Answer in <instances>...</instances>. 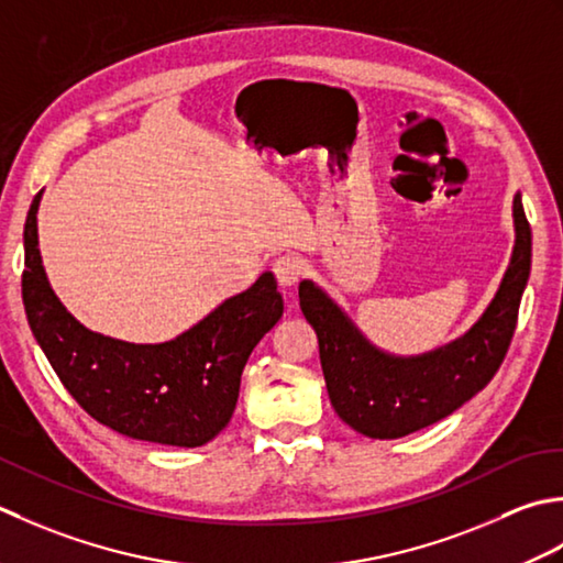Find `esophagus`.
I'll use <instances>...</instances> for the list:
<instances>
[{"instance_id": "1", "label": "esophagus", "mask_w": 563, "mask_h": 563, "mask_svg": "<svg viewBox=\"0 0 563 563\" xmlns=\"http://www.w3.org/2000/svg\"><path fill=\"white\" fill-rule=\"evenodd\" d=\"M272 272L274 277H277L279 286H284V289H291V286L301 279V260L294 257V255H282L272 262Z\"/></svg>"}]
</instances>
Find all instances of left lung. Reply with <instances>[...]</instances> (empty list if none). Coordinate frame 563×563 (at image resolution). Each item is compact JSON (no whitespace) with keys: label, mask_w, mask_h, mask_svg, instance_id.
Here are the masks:
<instances>
[{"label":"left lung","mask_w":563,"mask_h":563,"mask_svg":"<svg viewBox=\"0 0 563 563\" xmlns=\"http://www.w3.org/2000/svg\"><path fill=\"white\" fill-rule=\"evenodd\" d=\"M512 223L510 265L486 311L462 338L412 357L378 350L318 284H298V303L318 335L330 404L352 430L372 440L406 438L464 406L498 372L532 265L520 194L512 199Z\"/></svg>","instance_id":"left-lung-1"}]
</instances>
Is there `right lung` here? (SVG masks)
<instances>
[{
    "label": "right lung",
    "mask_w": 563,
    "mask_h": 563,
    "mask_svg": "<svg viewBox=\"0 0 563 563\" xmlns=\"http://www.w3.org/2000/svg\"><path fill=\"white\" fill-rule=\"evenodd\" d=\"M24 225L21 296L33 338L57 378L101 426L125 438L201 446L233 418L250 352L284 313L272 272L225 298L197 325L155 345H135L85 328L45 277L38 250V206Z\"/></svg>",
    "instance_id": "right-lung-1"
}]
</instances>
